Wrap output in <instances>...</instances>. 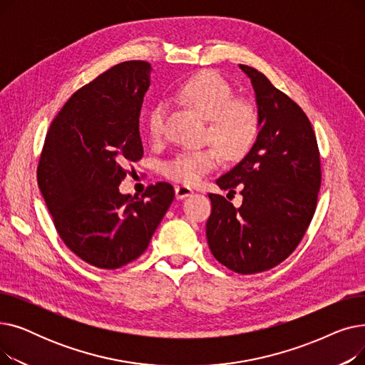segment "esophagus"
Wrapping results in <instances>:
<instances>
[{
  "label": "esophagus",
  "mask_w": 365,
  "mask_h": 365,
  "mask_svg": "<svg viewBox=\"0 0 365 365\" xmlns=\"http://www.w3.org/2000/svg\"><path fill=\"white\" fill-rule=\"evenodd\" d=\"M175 190H176V198H178V200H183V198H186V197L194 194V189H190V187L186 186V185H178Z\"/></svg>",
  "instance_id": "1"
}]
</instances>
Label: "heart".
Segmentation results:
<instances>
[{
  "mask_svg": "<svg viewBox=\"0 0 365 365\" xmlns=\"http://www.w3.org/2000/svg\"><path fill=\"white\" fill-rule=\"evenodd\" d=\"M176 98L207 118L205 138L220 149L208 145L178 152L161 167L167 179L195 185L219 165L220 152L227 160H240L257 140L260 121L256 106L248 101L234 99L232 87L219 73L207 71L190 76L179 86ZM148 133L153 142L163 138V108L157 106L149 112Z\"/></svg>",
  "mask_w": 365,
  "mask_h": 365,
  "instance_id": "obj_1",
  "label": "heart"
}]
</instances>
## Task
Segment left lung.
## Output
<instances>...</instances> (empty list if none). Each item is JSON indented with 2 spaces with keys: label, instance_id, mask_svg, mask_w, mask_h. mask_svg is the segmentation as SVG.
Masks as SVG:
<instances>
[{
  "label": "left lung",
  "instance_id": "obj_1",
  "mask_svg": "<svg viewBox=\"0 0 365 365\" xmlns=\"http://www.w3.org/2000/svg\"><path fill=\"white\" fill-rule=\"evenodd\" d=\"M240 68L252 80L260 130L247 157L216 182L229 195L240 187L241 207L208 194L212 215L205 234L219 263L248 275L272 269L300 244L317 208L321 163L315 131L302 108L260 71Z\"/></svg>",
  "mask_w": 365,
  "mask_h": 365
}]
</instances>
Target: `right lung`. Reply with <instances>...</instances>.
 I'll list each match as a JSON object with an SVG mask.
<instances>
[{
	"mask_svg": "<svg viewBox=\"0 0 365 365\" xmlns=\"http://www.w3.org/2000/svg\"><path fill=\"white\" fill-rule=\"evenodd\" d=\"M150 72V63L128 61L76 90L53 120L36 167L57 234L101 269L142 256L175 200L167 182L136 200L118 189L143 157L139 117Z\"/></svg>",
	"mask_w": 365,
	"mask_h": 365,
	"instance_id": "obj_1",
	"label": "right lung"
}]
</instances>
